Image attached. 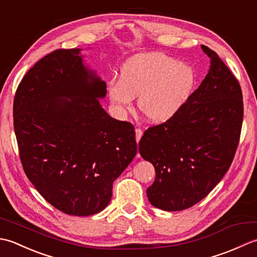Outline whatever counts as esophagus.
Instances as JSON below:
<instances>
[{
    "instance_id": "obj_1",
    "label": "esophagus",
    "mask_w": 257,
    "mask_h": 257,
    "mask_svg": "<svg viewBox=\"0 0 257 257\" xmlns=\"http://www.w3.org/2000/svg\"><path fill=\"white\" fill-rule=\"evenodd\" d=\"M143 134H144L143 129H141V128H136V140H137V143H139L140 138L143 137Z\"/></svg>"
}]
</instances>
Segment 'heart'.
<instances>
[{
    "label": "heart",
    "mask_w": 257,
    "mask_h": 257,
    "mask_svg": "<svg viewBox=\"0 0 257 257\" xmlns=\"http://www.w3.org/2000/svg\"><path fill=\"white\" fill-rule=\"evenodd\" d=\"M194 79L193 69L187 64L176 63L161 53L140 54L124 63L121 79L112 81L109 95L120 108H129L134 97H138L141 113L160 121L172 116L185 101Z\"/></svg>",
    "instance_id": "obj_1"
}]
</instances>
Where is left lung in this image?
<instances>
[{"mask_svg": "<svg viewBox=\"0 0 257 257\" xmlns=\"http://www.w3.org/2000/svg\"><path fill=\"white\" fill-rule=\"evenodd\" d=\"M201 85L165 122L146 130L139 152L156 179L147 189L150 203L165 211L193 206L225 176L235 156L243 122L238 80L217 54Z\"/></svg>", "mask_w": 257, "mask_h": 257, "instance_id": "1", "label": "left lung"}]
</instances>
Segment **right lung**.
Returning a JSON list of instances; mask_svg holds the SVG:
<instances>
[{
    "label": "right lung",
    "mask_w": 257,
    "mask_h": 257,
    "mask_svg": "<svg viewBox=\"0 0 257 257\" xmlns=\"http://www.w3.org/2000/svg\"><path fill=\"white\" fill-rule=\"evenodd\" d=\"M105 95L106 83L84 67L77 48L47 54L15 92L24 172L48 203L69 215L105 209L112 182L137 154L134 125L103 110L98 98Z\"/></svg>",
    "instance_id": "obj_1"
}]
</instances>
